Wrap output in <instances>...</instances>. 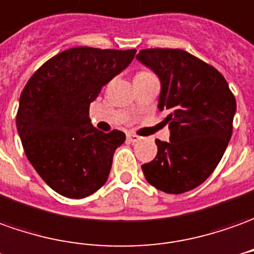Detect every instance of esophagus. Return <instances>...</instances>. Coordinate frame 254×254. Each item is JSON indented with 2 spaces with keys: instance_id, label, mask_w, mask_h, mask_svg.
<instances>
[{
  "instance_id": "1",
  "label": "esophagus",
  "mask_w": 254,
  "mask_h": 254,
  "mask_svg": "<svg viewBox=\"0 0 254 254\" xmlns=\"http://www.w3.org/2000/svg\"><path fill=\"white\" fill-rule=\"evenodd\" d=\"M127 139H128L130 142H132V144H134V142H138L141 138L138 137V135H135V134H131L130 132V134H127Z\"/></svg>"
}]
</instances>
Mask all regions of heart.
I'll use <instances>...</instances> for the list:
<instances>
[{
	"label": "heart",
	"mask_w": 254,
	"mask_h": 254,
	"mask_svg": "<svg viewBox=\"0 0 254 254\" xmlns=\"http://www.w3.org/2000/svg\"><path fill=\"white\" fill-rule=\"evenodd\" d=\"M139 73H145V71H139Z\"/></svg>",
	"instance_id": "heart-1"
}]
</instances>
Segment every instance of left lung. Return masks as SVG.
<instances>
[{"mask_svg": "<svg viewBox=\"0 0 254 254\" xmlns=\"http://www.w3.org/2000/svg\"><path fill=\"white\" fill-rule=\"evenodd\" d=\"M156 73L159 109L169 115L170 141L157 139V155L142 164L146 181L166 193H183L204 183L220 163L232 135L237 101L211 64L183 50L148 48L137 55Z\"/></svg>", "mask_w": 254, "mask_h": 254, "instance_id": "1", "label": "left lung"}]
</instances>
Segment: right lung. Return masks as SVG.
Segmentation results:
<instances>
[{
  "label": "right lung",
  "mask_w": 254,
  "mask_h": 254,
  "mask_svg": "<svg viewBox=\"0 0 254 254\" xmlns=\"http://www.w3.org/2000/svg\"><path fill=\"white\" fill-rule=\"evenodd\" d=\"M135 52L70 48L48 59L24 85L16 113L24 153L62 196H88L109 177L113 153L126 134L97 130L91 124L90 104Z\"/></svg>",
  "instance_id": "1"
}]
</instances>
